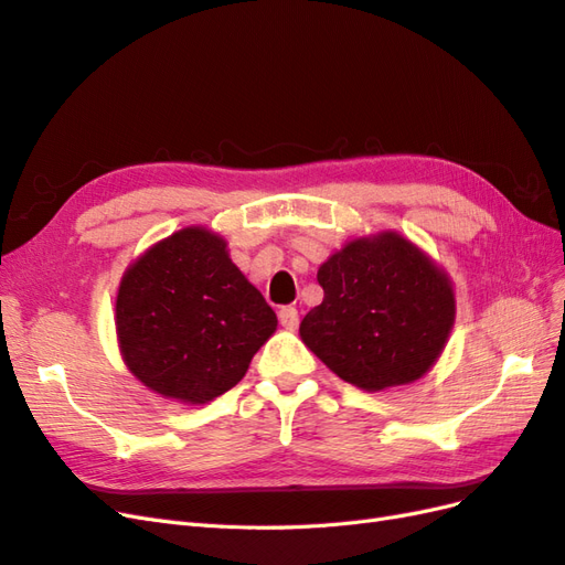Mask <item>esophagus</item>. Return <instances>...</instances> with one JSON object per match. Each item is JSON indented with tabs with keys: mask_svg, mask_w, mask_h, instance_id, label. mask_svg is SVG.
<instances>
[{
	"mask_svg": "<svg viewBox=\"0 0 565 565\" xmlns=\"http://www.w3.org/2000/svg\"><path fill=\"white\" fill-rule=\"evenodd\" d=\"M278 320H280L282 328L289 330V332L299 328V313H297L295 306H282L280 313H278Z\"/></svg>",
	"mask_w": 565,
	"mask_h": 565,
	"instance_id": "esophagus-1",
	"label": "esophagus"
}]
</instances>
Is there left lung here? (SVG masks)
<instances>
[{"mask_svg": "<svg viewBox=\"0 0 565 565\" xmlns=\"http://www.w3.org/2000/svg\"><path fill=\"white\" fill-rule=\"evenodd\" d=\"M322 303L299 334L337 377L384 391L422 380L455 324V287L429 254L396 231L353 237L318 268Z\"/></svg>", "mask_w": 565, "mask_h": 565, "instance_id": "obj_1", "label": "left lung"}]
</instances>
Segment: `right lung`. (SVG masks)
<instances>
[{"label": "right lung", "mask_w": 565, "mask_h": 565, "mask_svg": "<svg viewBox=\"0 0 565 565\" xmlns=\"http://www.w3.org/2000/svg\"><path fill=\"white\" fill-rule=\"evenodd\" d=\"M278 328L228 243L185 226L129 264L115 299L117 347L127 370L162 398L204 405L245 377Z\"/></svg>", "instance_id": "1"}]
</instances>
